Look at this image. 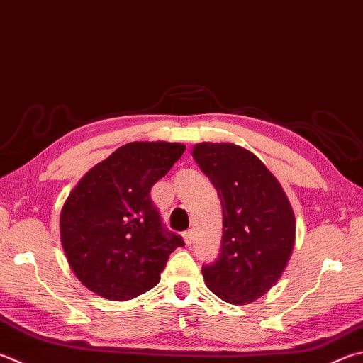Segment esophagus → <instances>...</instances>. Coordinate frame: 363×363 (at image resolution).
I'll use <instances>...</instances> for the list:
<instances>
[{
    "label": "esophagus",
    "instance_id": "obj_1",
    "mask_svg": "<svg viewBox=\"0 0 363 363\" xmlns=\"http://www.w3.org/2000/svg\"><path fill=\"white\" fill-rule=\"evenodd\" d=\"M182 238H184V242H186L187 246L192 245V241H194V232H192V230H187V232H184L182 233Z\"/></svg>",
    "mask_w": 363,
    "mask_h": 363
}]
</instances>
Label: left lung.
Wrapping results in <instances>:
<instances>
[{"mask_svg":"<svg viewBox=\"0 0 363 363\" xmlns=\"http://www.w3.org/2000/svg\"><path fill=\"white\" fill-rule=\"evenodd\" d=\"M195 162L222 203V246L203 268L204 284L232 305L265 295L295 246V214L284 189L259 157L233 143H199Z\"/></svg>","mask_w":363,"mask_h":363,"instance_id":"1","label":"left lung"}]
</instances>
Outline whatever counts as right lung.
<instances>
[{"label":"right lung","mask_w":363,"mask_h":363,"mask_svg":"<svg viewBox=\"0 0 363 363\" xmlns=\"http://www.w3.org/2000/svg\"><path fill=\"white\" fill-rule=\"evenodd\" d=\"M184 150L181 143H128L71 190L60 213V240L72 273L89 291L127 301L159 284L169 254L184 241L162 227L150 189Z\"/></svg>","instance_id":"add662e5"}]
</instances>
